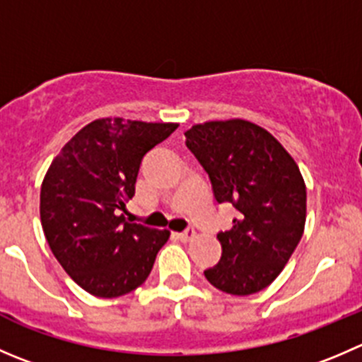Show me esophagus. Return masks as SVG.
<instances>
[{
    "label": "esophagus",
    "instance_id": "esophagus-1",
    "mask_svg": "<svg viewBox=\"0 0 362 362\" xmlns=\"http://www.w3.org/2000/svg\"><path fill=\"white\" fill-rule=\"evenodd\" d=\"M178 237H180V240H191V238L196 237V230L192 226H189L182 233H178Z\"/></svg>",
    "mask_w": 362,
    "mask_h": 362
}]
</instances>
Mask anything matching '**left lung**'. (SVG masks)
Instances as JSON below:
<instances>
[{
	"instance_id": "1",
	"label": "left lung",
	"mask_w": 362,
	"mask_h": 362,
	"mask_svg": "<svg viewBox=\"0 0 362 362\" xmlns=\"http://www.w3.org/2000/svg\"><path fill=\"white\" fill-rule=\"evenodd\" d=\"M185 145L209 175L217 203L237 210L233 228L217 233L223 255L205 278L231 296L267 288L303 237L306 185L299 166L274 136L245 120L194 125Z\"/></svg>"
}]
</instances>
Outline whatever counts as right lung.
Listing matches in <instances>:
<instances>
[{"label":"right lung","mask_w":362,"mask_h":362,"mask_svg":"<svg viewBox=\"0 0 362 362\" xmlns=\"http://www.w3.org/2000/svg\"><path fill=\"white\" fill-rule=\"evenodd\" d=\"M177 124L103 118L62 148L42 182L40 219L52 255L66 274L95 297H120L146 281L168 230L127 223L146 152Z\"/></svg>","instance_id":"add662e5"}]
</instances>
